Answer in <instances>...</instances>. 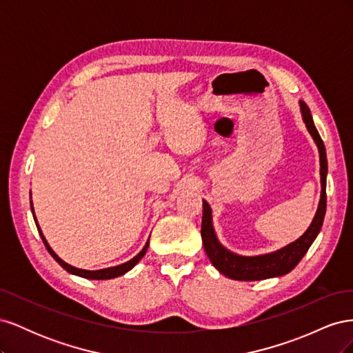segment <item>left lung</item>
<instances>
[{
  "label": "left lung",
  "mask_w": 353,
  "mask_h": 353,
  "mask_svg": "<svg viewBox=\"0 0 353 353\" xmlns=\"http://www.w3.org/2000/svg\"><path fill=\"white\" fill-rule=\"evenodd\" d=\"M301 103V112L303 122L307 128L309 134L312 135L314 141L318 147L319 152V175H321V199H319L318 210L314 216V221L309 228L305 231L301 239L287 244L285 248L266 253L259 256H241L237 253H232L228 249L223 248L219 243L215 230L212 225V210L208 205V201L203 200V218H201V240L203 248H205L206 254L212 265L231 280L239 281H258L272 279V276H281L290 272L294 266L302 261L306 254L307 249L316 239L319 230L323 227L324 216H325V208H327V193H325V183H327V154L324 143L319 137L316 128L314 125V119L311 110L306 105L305 101Z\"/></svg>",
  "instance_id": "8db88e82"
}]
</instances>
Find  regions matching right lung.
Returning <instances> with one entry per match:
<instances>
[{"label":"right lung","instance_id":"right-lung-1","mask_svg":"<svg viewBox=\"0 0 353 353\" xmlns=\"http://www.w3.org/2000/svg\"><path fill=\"white\" fill-rule=\"evenodd\" d=\"M30 209H32V215H34V219H35V223H37V228H38L39 236H41L42 241H44L48 253H50V254L52 256V258H54V259L57 261V263H59L60 266H63V268H65L68 272H70V274H73V275L82 276V279H88V280H110V279H116V276H121V275L126 274L130 270H132L134 266L143 259V256L145 254V252H147V249H148V240H147V243H145V245L143 248V250H141L140 253H138V254L135 256V258H132L131 261H128V262H125V263H122V265L112 266V268H104V270H97V271H88V270L74 268V266L66 263L65 261H61V259L59 258V256L54 253V250H52V249L50 248V244L47 243V240H46V237H44V234H42V231H41V228H39V225H38L37 216H35V213H34V206H32V203H30Z\"/></svg>","mask_w":353,"mask_h":353}]
</instances>
